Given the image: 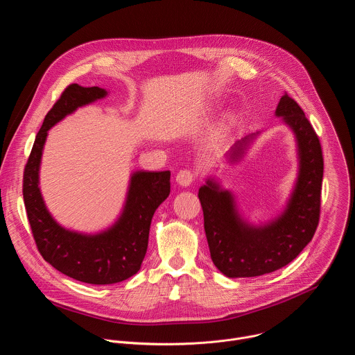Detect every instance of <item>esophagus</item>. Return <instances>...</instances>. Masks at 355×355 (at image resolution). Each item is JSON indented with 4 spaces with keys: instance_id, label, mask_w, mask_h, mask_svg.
I'll return each instance as SVG.
<instances>
[{
    "instance_id": "obj_1",
    "label": "esophagus",
    "mask_w": 355,
    "mask_h": 355,
    "mask_svg": "<svg viewBox=\"0 0 355 355\" xmlns=\"http://www.w3.org/2000/svg\"><path fill=\"white\" fill-rule=\"evenodd\" d=\"M195 180V174L191 171V170H181L177 177H175V181L182 185V187H188Z\"/></svg>"
}]
</instances>
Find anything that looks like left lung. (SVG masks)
I'll return each instance as SVG.
<instances>
[{
    "label": "left lung",
    "mask_w": 355,
    "mask_h": 355,
    "mask_svg": "<svg viewBox=\"0 0 355 355\" xmlns=\"http://www.w3.org/2000/svg\"><path fill=\"white\" fill-rule=\"evenodd\" d=\"M275 114L293 130L299 155L297 181L282 215L270 225L250 226L237 214L232 193L222 191L212 180L198 192L211 259L229 278L259 277L285 267L313 239L319 225L323 181L320 140L288 94L279 99ZM256 135L259 132L234 141L227 153L232 163L243 157Z\"/></svg>",
    "instance_id": "1"
}]
</instances>
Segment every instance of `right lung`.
I'll return each instance as SVG.
<instances>
[{
  "label": "right lung",
  "instance_id": "obj_1",
  "mask_svg": "<svg viewBox=\"0 0 355 355\" xmlns=\"http://www.w3.org/2000/svg\"><path fill=\"white\" fill-rule=\"evenodd\" d=\"M99 87L70 84L44 116L24 171V202L42 257L77 281L110 285L135 275L147 251L151 218L170 195V171H136L130 178L123 212L118 222L98 234H81L62 227L50 216L39 189V166L47 130L78 107L104 98Z\"/></svg>",
  "mask_w": 355,
  "mask_h": 355
}]
</instances>
